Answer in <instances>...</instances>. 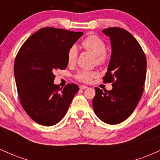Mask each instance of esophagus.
<instances>
[{"mask_svg": "<svg viewBox=\"0 0 160 160\" xmlns=\"http://www.w3.org/2000/svg\"><path fill=\"white\" fill-rule=\"evenodd\" d=\"M87 86H83V85H81L80 86V89H87Z\"/></svg>", "mask_w": 160, "mask_h": 160, "instance_id": "obj_1", "label": "esophagus"}]
</instances>
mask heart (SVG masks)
<instances>
[{
    "mask_svg": "<svg viewBox=\"0 0 160 160\" xmlns=\"http://www.w3.org/2000/svg\"><path fill=\"white\" fill-rule=\"evenodd\" d=\"M81 46L85 50L91 52L95 55V63L98 65H104L108 61V55L106 53V44L102 38L95 34H90L84 38L81 42ZM78 52L76 46H71L67 52V62L70 65H74L77 62ZM98 77V73L95 71H78L75 75V78L79 81L89 83L93 79Z\"/></svg>",
    "mask_w": 160,
    "mask_h": 160,
    "instance_id": "obj_1",
    "label": "heart"
}]
</instances>
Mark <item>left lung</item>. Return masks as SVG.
Listing matches in <instances>:
<instances>
[{
    "label": "left lung",
    "mask_w": 160,
    "mask_h": 160,
    "mask_svg": "<svg viewBox=\"0 0 160 160\" xmlns=\"http://www.w3.org/2000/svg\"><path fill=\"white\" fill-rule=\"evenodd\" d=\"M111 38L112 53L104 82L113 89L104 92L95 87L92 106L97 117L108 124L123 122L135 111L144 92L147 59L137 40L118 27L103 30Z\"/></svg>",
    "instance_id": "8db88e82"
}]
</instances>
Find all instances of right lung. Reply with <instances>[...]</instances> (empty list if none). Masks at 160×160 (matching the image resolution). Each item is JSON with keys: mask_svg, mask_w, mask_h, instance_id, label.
<instances>
[{"mask_svg": "<svg viewBox=\"0 0 160 160\" xmlns=\"http://www.w3.org/2000/svg\"><path fill=\"white\" fill-rule=\"evenodd\" d=\"M83 33L47 27L25 40L16 55L14 74L19 101L27 114L42 126L58 123L65 117L78 85L63 89L53 83L56 70L67 68V52Z\"/></svg>", "mask_w": 160, "mask_h": 160, "instance_id": "right-lung-1", "label": "right lung"}]
</instances>
